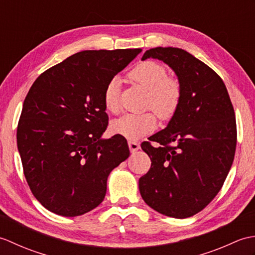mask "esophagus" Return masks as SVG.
Listing matches in <instances>:
<instances>
[{"instance_id": "34e87169", "label": "esophagus", "mask_w": 255, "mask_h": 255, "mask_svg": "<svg viewBox=\"0 0 255 255\" xmlns=\"http://www.w3.org/2000/svg\"><path fill=\"white\" fill-rule=\"evenodd\" d=\"M128 147H129V150H130V152L134 153L140 149V144L136 141H132V140H130V141H128Z\"/></svg>"}]
</instances>
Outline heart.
<instances>
[{"label":"heart","instance_id":"heart-1","mask_svg":"<svg viewBox=\"0 0 255 255\" xmlns=\"http://www.w3.org/2000/svg\"><path fill=\"white\" fill-rule=\"evenodd\" d=\"M129 77L149 91L147 108H152L162 119H169L180 106L182 88L178 81L169 77L166 68L159 62L144 61L134 67ZM121 82L114 78L107 83L104 92V106L107 112H121ZM154 112L126 114L111 123L113 132L127 139H138L152 132L158 125Z\"/></svg>","mask_w":255,"mask_h":255}]
</instances>
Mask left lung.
<instances>
[{
    "label": "left lung",
    "mask_w": 255,
    "mask_h": 255,
    "mask_svg": "<svg viewBox=\"0 0 255 255\" xmlns=\"http://www.w3.org/2000/svg\"><path fill=\"white\" fill-rule=\"evenodd\" d=\"M148 58L173 69L182 99L166 128L149 138L159 147L141 143L151 167L139 178V191L158 213L187 218L215 198L230 171L237 145L235 110L224 81L191 53L156 47L144 52L142 60Z\"/></svg>",
    "instance_id": "obj_1"
}]
</instances>
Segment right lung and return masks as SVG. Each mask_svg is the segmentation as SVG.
Wrapping results in <instances>:
<instances>
[{
    "instance_id": "obj_1",
    "label": "right lung",
    "mask_w": 255,
    "mask_h": 255,
    "mask_svg": "<svg viewBox=\"0 0 255 255\" xmlns=\"http://www.w3.org/2000/svg\"><path fill=\"white\" fill-rule=\"evenodd\" d=\"M141 49L84 50L49 68L26 95L17 148L31 193L45 208L75 217L105 197L107 177L129 156L126 139H102L107 83Z\"/></svg>"
}]
</instances>
